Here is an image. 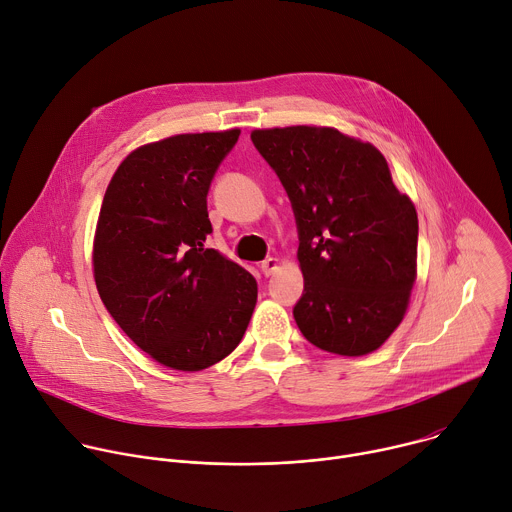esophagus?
Here are the masks:
<instances>
[{
	"label": "esophagus",
	"instance_id": "34e87169",
	"mask_svg": "<svg viewBox=\"0 0 512 512\" xmlns=\"http://www.w3.org/2000/svg\"><path fill=\"white\" fill-rule=\"evenodd\" d=\"M277 269H279V259H277V257H267L265 261H261V271H263L267 277L273 275Z\"/></svg>",
	"mask_w": 512,
	"mask_h": 512
}]
</instances>
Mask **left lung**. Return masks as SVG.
Instances as JSON below:
<instances>
[{"mask_svg": "<svg viewBox=\"0 0 512 512\" xmlns=\"http://www.w3.org/2000/svg\"><path fill=\"white\" fill-rule=\"evenodd\" d=\"M259 154L294 206L306 340L340 354L381 348L409 308L417 279V210L385 156L334 127L253 129Z\"/></svg>", "mask_w": 512, "mask_h": 512, "instance_id": "1", "label": "left lung"}]
</instances>
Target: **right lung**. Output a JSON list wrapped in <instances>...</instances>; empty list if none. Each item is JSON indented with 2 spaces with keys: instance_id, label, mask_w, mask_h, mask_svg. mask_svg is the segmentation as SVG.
Instances as JSON below:
<instances>
[{
  "instance_id": "obj_1",
  "label": "right lung",
  "mask_w": 512,
  "mask_h": 512,
  "mask_svg": "<svg viewBox=\"0 0 512 512\" xmlns=\"http://www.w3.org/2000/svg\"><path fill=\"white\" fill-rule=\"evenodd\" d=\"M241 129L139 145L115 170L93 239L97 291L121 330L168 369L229 356L257 304L255 277L206 249L210 180Z\"/></svg>"
}]
</instances>
